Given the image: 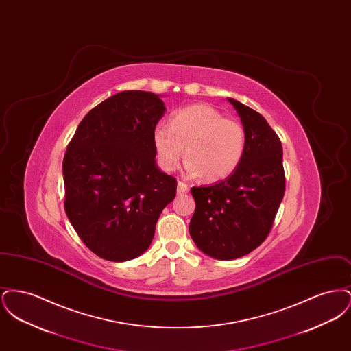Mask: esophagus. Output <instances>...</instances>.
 Masks as SVG:
<instances>
[{"label": "esophagus", "instance_id": "34e87169", "mask_svg": "<svg viewBox=\"0 0 351 351\" xmlns=\"http://www.w3.org/2000/svg\"><path fill=\"white\" fill-rule=\"evenodd\" d=\"M188 192V185L183 182H178V195H185Z\"/></svg>", "mask_w": 351, "mask_h": 351}]
</instances>
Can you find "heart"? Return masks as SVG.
Wrapping results in <instances>:
<instances>
[{
  "mask_svg": "<svg viewBox=\"0 0 351 351\" xmlns=\"http://www.w3.org/2000/svg\"><path fill=\"white\" fill-rule=\"evenodd\" d=\"M159 166L165 171L179 167L186 155L185 173L204 176L208 182L229 178L241 165L246 150L242 125L208 104H195L178 110L171 125L159 122L152 130Z\"/></svg>",
  "mask_w": 351,
  "mask_h": 351,
  "instance_id": "heart-1",
  "label": "heart"
}]
</instances>
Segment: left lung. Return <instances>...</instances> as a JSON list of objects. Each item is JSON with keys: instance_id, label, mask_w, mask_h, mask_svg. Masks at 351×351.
Masks as SVG:
<instances>
[{"instance_id": "1", "label": "left lung", "mask_w": 351, "mask_h": 351, "mask_svg": "<svg viewBox=\"0 0 351 351\" xmlns=\"http://www.w3.org/2000/svg\"><path fill=\"white\" fill-rule=\"evenodd\" d=\"M228 100L246 134L243 159L225 180L191 189L196 201L191 237L204 254L221 261L241 258L267 238L285 191L279 136L262 114Z\"/></svg>"}]
</instances>
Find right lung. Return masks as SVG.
<instances>
[{
	"label": "right lung",
	"mask_w": 351,
	"mask_h": 351,
	"mask_svg": "<svg viewBox=\"0 0 351 351\" xmlns=\"http://www.w3.org/2000/svg\"><path fill=\"white\" fill-rule=\"evenodd\" d=\"M162 95L125 90L80 122L63 160L68 219L102 259L126 262L149 249L175 178L158 167L152 130L166 113Z\"/></svg>",
	"instance_id": "right-lung-1"
}]
</instances>
